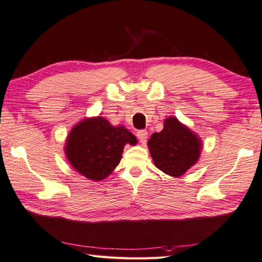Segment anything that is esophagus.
Instances as JSON below:
<instances>
[{"mask_svg": "<svg viewBox=\"0 0 262 262\" xmlns=\"http://www.w3.org/2000/svg\"><path fill=\"white\" fill-rule=\"evenodd\" d=\"M137 137L139 138V140H140L141 143H145L147 141V138H148V132L146 130H140L137 132Z\"/></svg>", "mask_w": 262, "mask_h": 262, "instance_id": "obj_1", "label": "esophagus"}]
</instances>
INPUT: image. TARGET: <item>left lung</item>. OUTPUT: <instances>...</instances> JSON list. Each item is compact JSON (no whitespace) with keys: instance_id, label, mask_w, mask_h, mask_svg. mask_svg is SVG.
<instances>
[{"instance_id":"1","label":"left lung","mask_w":262,"mask_h":262,"mask_svg":"<svg viewBox=\"0 0 262 262\" xmlns=\"http://www.w3.org/2000/svg\"><path fill=\"white\" fill-rule=\"evenodd\" d=\"M147 146L155 166L174 178L195 165L202 150L200 137L175 116L165 119L163 130L152 133Z\"/></svg>"}]
</instances>
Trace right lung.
Here are the masks:
<instances>
[{
	"label": "right lung",
	"instance_id": "1",
	"mask_svg": "<svg viewBox=\"0 0 262 262\" xmlns=\"http://www.w3.org/2000/svg\"><path fill=\"white\" fill-rule=\"evenodd\" d=\"M137 143L124 125H112L103 116L84 117L69 132L64 152L76 172L98 182L120 164L124 146Z\"/></svg>",
	"mask_w": 262,
	"mask_h": 262
}]
</instances>
